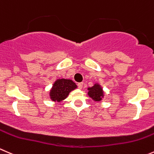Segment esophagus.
<instances>
[{"instance_id":"esophagus-1","label":"esophagus","mask_w":154,"mask_h":154,"mask_svg":"<svg viewBox=\"0 0 154 154\" xmlns=\"http://www.w3.org/2000/svg\"><path fill=\"white\" fill-rule=\"evenodd\" d=\"M83 83H79L78 84H77V86H78L79 89H82V88H83Z\"/></svg>"}]
</instances>
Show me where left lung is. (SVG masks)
Listing matches in <instances>:
<instances>
[{"label": "left lung", "instance_id": "1", "mask_svg": "<svg viewBox=\"0 0 154 154\" xmlns=\"http://www.w3.org/2000/svg\"><path fill=\"white\" fill-rule=\"evenodd\" d=\"M88 90H89L88 95L94 101H99L104 97V92H103L102 88L101 87L99 84H97L96 83V84H95L92 87L88 88Z\"/></svg>", "mask_w": 154, "mask_h": 154}]
</instances>
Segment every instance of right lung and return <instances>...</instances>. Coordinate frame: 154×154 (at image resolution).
<instances>
[{"mask_svg":"<svg viewBox=\"0 0 154 154\" xmlns=\"http://www.w3.org/2000/svg\"><path fill=\"white\" fill-rule=\"evenodd\" d=\"M77 88V85L71 80L59 79L53 84L50 92V98L54 101H61L66 98L70 92Z\"/></svg>","mask_w":154,"mask_h":154,"instance_id":"obj_1","label":"right lung"}]
</instances>
